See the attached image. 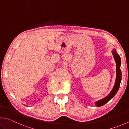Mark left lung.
<instances>
[{"mask_svg": "<svg viewBox=\"0 0 129 129\" xmlns=\"http://www.w3.org/2000/svg\"><path fill=\"white\" fill-rule=\"evenodd\" d=\"M112 54L114 57L116 63V80L115 83V85L113 87L111 92L108 94L107 97L103 98L100 101H98L97 102H95V105L97 107H100L102 106L105 105L106 103H107L109 101L112 99V98L115 96V94H116L118 89H119L121 80V71L120 67H121V59L115 49L112 50Z\"/></svg>", "mask_w": 129, "mask_h": 129, "instance_id": "8db88e82", "label": "left lung"}]
</instances>
